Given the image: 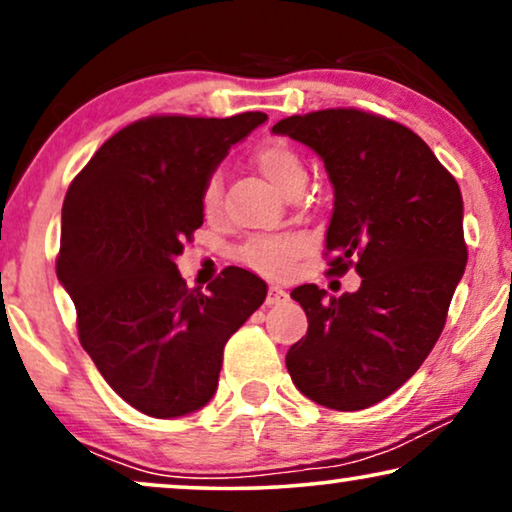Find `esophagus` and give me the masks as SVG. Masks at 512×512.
I'll return each instance as SVG.
<instances>
[{"instance_id": "esophagus-1", "label": "esophagus", "mask_w": 512, "mask_h": 512, "mask_svg": "<svg viewBox=\"0 0 512 512\" xmlns=\"http://www.w3.org/2000/svg\"><path fill=\"white\" fill-rule=\"evenodd\" d=\"M286 298L289 296H286V291L282 289V286H270L268 298H265V305H279V303H284Z\"/></svg>"}]
</instances>
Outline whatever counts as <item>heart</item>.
I'll list each match as a JSON object with an SVG mask.
<instances>
[{"label": "heart", "mask_w": 512, "mask_h": 512, "mask_svg": "<svg viewBox=\"0 0 512 512\" xmlns=\"http://www.w3.org/2000/svg\"><path fill=\"white\" fill-rule=\"evenodd\" d=\"M251 163L258 167V172L277 186L279 191L291 195L305 181V165L300 160L298 151L291 144L265 142L251 153ZM200 209L207 221H216L221 214V186L219 179L212 177L202 184L200 191ZM307 237L300 233H279V235H254L242 244L237 251V261L247 265L251 270L263 272V275H284L293 268V263L305 254Z\"/></svg>", "instance_id": "heart-1"}]
</instances>
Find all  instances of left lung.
Instances as JSON below:
<instances>
[{"label":"left lung","instance_id":"left-lung-1","mask_svg":"<svg viewBox=\"0 0 512 512\" xmlns=\"http://www.w3.org/2000/svg\"><path fill=\"white\" fill-rule=\"evenodd\" d=\"M324 160L335 202L328 275L354 268L359 291H291L307 335L286 352L300 394L363 410L410 380L445 328L468 249L459 184L419 135L359 109H321L272 128Z\"/></svg>","mask_w":512,"mask_h":512}]
</instances>
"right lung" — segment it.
Returning a JSON list of instances; mask_svg holds the SVG:
<instances>
[{
    "mask_svg": "<svg viewBox=\"0 0 512 512\" xmlns=\"http://www.w3.org/2000/svg\"><path fill=\"white\" fill-rule=\"evenodd\" d=\"M265 118H142L109 137L69 184L58 279L74 300L83 349L149 417L209 403L223 347L268 293L242 268H228L209 293L188 289L174 263L205 219L202 184Z\"/></svg>",
    "mask_w": 512,
    "mask_h": 512,
    "instance_id": "right-lung-1",
    "label": "right lung"
}]
</instances>
